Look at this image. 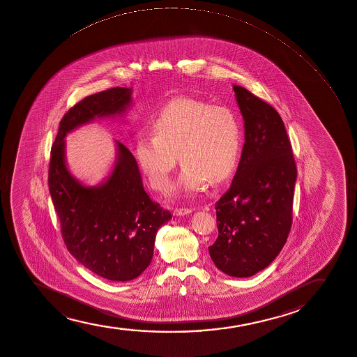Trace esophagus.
<instances>
[{"label":"esophagus","instance_id":"obj_1","mask_svg":"<svg viewBox=\"0 0 357 357\" xmlns=\"http://www.w3.org/2000/svg\"><path fill=\"white\" fill-rule=\"evenodd\" d=\"M193 209L192 208H175L174 209V215L181 217V215H185V214L192 213Z\"/></svg>","mask_w":357,"mask_h":357}]
</instances>
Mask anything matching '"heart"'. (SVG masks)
<instances>
[{"label": "heart", "mask_w": 357, "mask_h": 357, "mask_svg": "<svg viewBox=\"0 0 357 357\" xmlns=\"http://www.w3.org/2000/svg\"><path fill=\"white\" fill-rule=\"evenodd\" d=\"M152 135L135 140V156L155 188H167L178 160L183 168L176 190L195 194L234 175L242 153V125L229 107L181 98L162 107L151 121Z\"/></svg>", "instance_id": "b5f03b06"}]
</instances>
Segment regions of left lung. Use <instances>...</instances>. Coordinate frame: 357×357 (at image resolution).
I'll use <instances>...</instances> for the list:
<instances>
[{
	"label": "left lung",
	"mask_w": 357,
	"mask_h": 357,
	"mask_svg": "<svg viewBox=\"0 0 357 357\" xmlns=\"http://www.w3.org/2000/svg\"><path fill=\"white\" fill-rule=\"evenodd\" d=\"M234 91L245 143L232 185L215 204L218 238L208 251L219 271L249 278L287 242L296 167L279 113L243 86Z\"/></svg>",
	"instance_id": "8db88e82"
}]
</instances>
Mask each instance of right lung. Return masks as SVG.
Wrapping results in <instances>:
<instances>
[{"label":"right lung","mask_w":357,"mask_h":357,"mask_svg":"<svg viewBox=\"0 0 357 357\" xmlns=\"http://www.w3.org/2000/svg\"><path fill=\"white\" fill-rule=\"evenodd\" d=\"M132 106V88L116 86L86 96L59 123L51 149L49 190L70 254L86 269L111 281H131L151 263L157 231L172 219L144 190L131 151L115 140L114 164L96 185L70 172L66 137L96 119L123 120Z\"/></svg>","instance_id":"add662e5"}]
</instances>
